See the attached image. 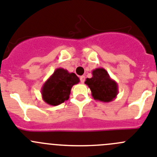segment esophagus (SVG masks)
<instances>
[{
    "instance_id": "34e87169",
    "label": "esophagus",
    "mask_w": 157,
    "mask_h": 157,
    "mask_svg": "<svg viewBox=\"0 0 157 157\" xmlns=\"http://www.w3.org/2000/svg\"><path fill=\"white\" fill-rule=\"evenodd\" d=\"M80 82H81L82 83H83L84 82H85V76L84 75L80 76Z\"/></svg>"
}]
</instances>
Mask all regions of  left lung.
<instances>
[{"label": "left lung", "mask_w": 157, "mask_h": 157, "mask_svg": "<svg viewBox=\"0 0 157 157\" xmlns=\"http://www.w3.org/2000/svg\"><path fill=\"white\" fill-rule=\"evenodd\" d=\"M92 78L86 79L85 84L90 89L94 99L106 103L116 99L119 87L108 71L103 67H98L92 71Z\"/></svg>", "instance_id": "left-lung-1"}]
</instances>
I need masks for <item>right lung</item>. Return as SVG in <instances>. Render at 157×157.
<instances>
[{"instance_id": "1", "label": "right lung", "mask_w": 157, "mask_h": 157, "mask_svg": "<svg viewBox=\"0 0 157 157\" xmlns=\"http://www.w3.org/2000/svg\"><path fill=\"white\" fill-rule=\"evenodd\" d=\"M79 81L75 73H70L61 67L56 69L41 87L42 100L52 106L63 103L69 99L72 86Z\"/></svg>"}]
</instances>
